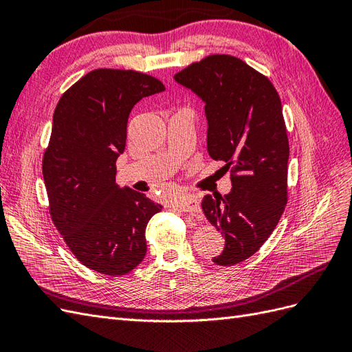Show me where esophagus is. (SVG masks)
I'll use <instances>...</instances> for the list:
<instances>
[{
  "label": "esophagus",
  "instance_id": "obj_1",
  "mask_svg": "<svg viewBox=\"0 0 352 352\" xmlns=\"http://www.w3.org/2000/svg\"><path fill=\"white\" fill-rule=\"evenodd\" d=\"M175 204L182 210V211H186V212H199V202L195 197H182L175 201Z\"/></svg>",
  "mask_w": 352,
  "mask_h": 352
}]
</instances>
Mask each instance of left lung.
<instances>
[{
	"label": "left lung",
	"instance_id": "obj_1",
	"mask_svg": "<svg viewBox=\"0 0 352 352\" xmlns=\"http://www.w3.org/2000/svg\"><path fill=\"white\" fill-rule=\"evenodd\" d=\"M175 80L206 104L208 154L232 168L230 192L206 195L201 207L226 239L212 261L238 264L267 241L287 201L289 144L280 98L267 78L225 54L194 63Z\"/></svg>",
	"mask_w": 352,
	"mask_h": 352
}]
</instances>
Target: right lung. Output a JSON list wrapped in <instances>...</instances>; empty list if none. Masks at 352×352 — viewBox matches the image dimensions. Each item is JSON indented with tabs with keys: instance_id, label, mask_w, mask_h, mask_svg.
<instances>
[{
	"instance_id": "obj_1",
	"label": "right lung",
	"mask_w": 352,
	"mask_h": 352,
	"mask_svg": "<svg viewBox=\"0 0 352 352\" xmlns=\"http://www.w3.org/2000/svg\"><path fill=\"white\" fill-rule=\"evenodd\" d=\"M164 85L133 70L98 69L60 98L42 175L50 214L83 265L107 276L133 270L146 254L145 229L162 206L116 184V160L126 146L136 102Z\"/></svg>"
}]
</instances>
